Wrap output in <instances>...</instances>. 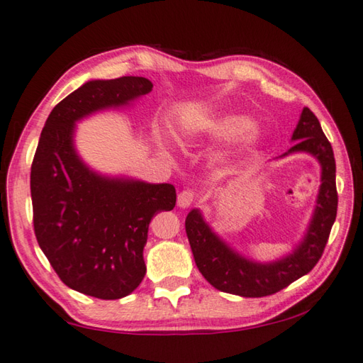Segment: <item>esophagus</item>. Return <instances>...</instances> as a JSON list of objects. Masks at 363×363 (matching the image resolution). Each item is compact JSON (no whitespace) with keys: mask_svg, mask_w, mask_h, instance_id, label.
<instances>
[{"mask_svg":"<svg viewBox=\"0 0 363 363\" xmlns=\"http://www.w3.org/2000/svg\"><path fill=\"white\" fill-rule=\"evenodd\" d=\"M194 200H195V194L192 190H182V192L177 195V206L186 209L194 203Z\"/></svg>","mask_w":363,"mask_h":363,"instance_id":"1","label":"esophagus"}]
</instances>
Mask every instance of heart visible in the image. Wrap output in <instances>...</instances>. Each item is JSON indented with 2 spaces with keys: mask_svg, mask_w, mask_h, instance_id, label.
<instances>
[{
  "mask_svg": "<svg viewBox=\"0 0 363 363\" xmlns=\"http://www.w3.org/2000/svg\"><path fill=\"white\" fill-rule=\"evenodd\" d=\"M252 127L254 121L245 114L223 113L186 123L181 128V138L189 146L199 141L222 143L236 140V144L232 149L217 152L213 159L214 164L220 171H230L245 157L254 154L255 149L259 147V135L255 133Z\"/></svg>",
  "mask_w": 363,
  "mask_h": 363,
  "instance_id": "1",
  "label": "heart"
}]
</instances>
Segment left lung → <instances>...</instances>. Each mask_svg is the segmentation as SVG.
<instances>
[{
  "mask_svg": "<svg viewBox=\"0 0 363 363\" xmlns=\"http://www.w3.org/2000/svg\"><path fill=\"white\" fill-rule=\"evenodd\" d=\"M294 146L276 160L292 154H309L320 167V186L306 232L292 252L273 262H257L240 254L217 235L195 208L186 217V232L196 267L217 291L257 298L279 292L301 276L308 274L319 262L328 235L337 217V164L332 144L311 111H301L292 135Z\"/></svg>",
  "mask_w": 363,
  "mask_h": 363,
  "instance_id": "8db88e82",
  "label": "left lung"
}]
</instances>
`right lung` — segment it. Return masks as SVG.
I'll return each instance as SVG.
<instances>
[{
	"label": "right lung",
	"instance_id": "1",
	"mask_svg": "<svg viewBox=\"0 0 363 363\" xmlns=\"http://www.w3.org/2000/svg\"><path fill=\"white\" fill-rule=\"evenodd\" d=\"M152 87L138 76L82 84L52 109L33 159L38 245L65 284L95 298H122L141 284L149 223L174 208L176 189L90 168L76 149V125L103 111L128 108Z\"/></svg>",
	"mask_w": 363,
	"mask_h": 363
}]
</instances>
